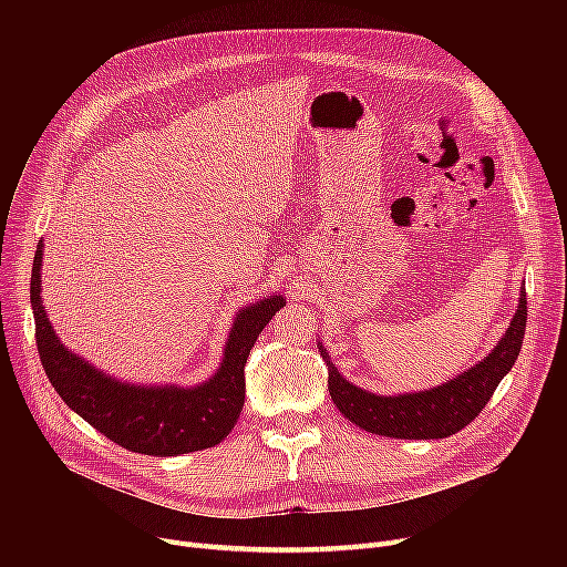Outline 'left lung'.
<instances>
[{
	"mask_svg": "<svg viewBox=\"0 0 567 567\" xmlns=\"http://www.w3.org/2000/svg\"><path fill=\"white\" fill-rule=\"evenodd\" d=\"M526 289L519 308L494 351L478 365H473L457 379L436 385L432 391L409 393L398 398H381L355 389L340 377L321 349L329 365V393L347 421L365 432L393 439H445L464 430L492 400L496 385L508 374L522 351L526 333Z\"/></svg>",
	"mask_w": 567,
	"mask_h": 567,
	"instance_id": "8db88e82",
	"label": "left lung"
}]
</instances>
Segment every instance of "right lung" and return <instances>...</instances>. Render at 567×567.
<instances>
[{
  "label": "right lung",
  "mask_w": 567,
  "mask_h": 567,
  "mask_svg": "<svg viewBox=\"0 0 567 567\" xmlns=\"http://www.w3.org/2000/svg\"><path fill=\"white\" fill-rule=\"evenodd\" d=\"M41 255L32 268L37 349L52 389L103 436L126 451L174 457L214 449L238 421L246 400V361L264 326L285 306L282 296L264 299L236 317L218 374L197 389H140L107 379L56 340L41 308Z\"/></svg>",
  "instance_id": "obj_1"
}]
</instances>
